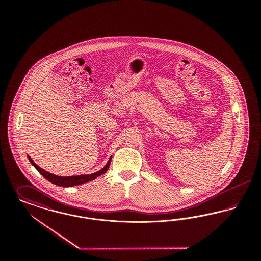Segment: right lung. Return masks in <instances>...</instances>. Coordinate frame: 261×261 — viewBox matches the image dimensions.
<instances>
[{"mask_svg": "<svg viewBox=\"0 0 261 261\" xmlns=\"http://www.w3.org/2000/svg\"><path fill=\"white\" fill-rule=\"evenodd\" d=\"M27 158H28L29 162H31V164L37 169L39 173H41V175L44 178H46L49 182L55 184V185L62 187L77 186V185H81V184H84V183H87V182L95 180L97 177H99L101 174H105L108 171V169L110 167V164H111V162H112V156H111L108 163L103 166V168H101L99 171L96 172V173L87 174V175H77V176H67V177H65V176H58V175H55V174L49 173L48 171H46L43 168L39 167L37 164L32 161V159L29 155H27Z\"/></svg>", "mask_w": 261, "mask_h": 261, "instance_id": "1", "label": "right lung"}]
</instances>
